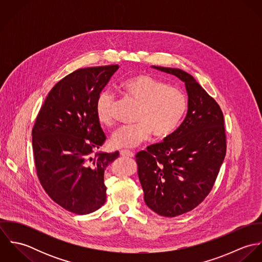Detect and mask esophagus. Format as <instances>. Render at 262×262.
<instances>
[{
    "label": "esophagus",
    "mask_w": 262,
    "mask_h": 262,
    "mask_svg": "<svg viewBox=\"0 0 262 262\" xmlns=\"http://www.w3.org/2000/svg\"><path fill=\"white\" fill-rule=\"evenodd\" d=\"M120 154L123 157H134V153L132 151H130V150H121Z\"/></svg>",
    "instance_id": "34e87169"
}]
</instances>
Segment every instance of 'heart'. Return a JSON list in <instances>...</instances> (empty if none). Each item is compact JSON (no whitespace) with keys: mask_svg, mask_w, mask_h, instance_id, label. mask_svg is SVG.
I'll list each match as a JSON object with an SVG mask.
<instances>
[{"mask_svg":"<svg viewBox=\"0 0 262 262\" xmlns=\"http://www.w3.org/2000/svg\"><path fill=\"white\" fill-rule=\"evenodd\" d=\"M121 86L139 106L135 116L137 123L121 126L113 132L110 142L114 148H133L148 139L152 132L157 138H165L177 130L187 111V98L182 91L145 74L129 76ZM113 103L110 92L103 91L99 95L96 114L101 124L112 123Z\"/></svg>","mask_w":262,"mask_h":262,"instance_id":"b5f03b06","label":"heart"}]
</instances>
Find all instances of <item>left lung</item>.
Instances as JSON below:
<instances>
[{
  "mask_svg": "<svg viewBox=\"0 0 262 262\" xmlns=\"http://www.w3.org/2000/svg\"><path fill=\"white\" fill-rule=\"evenodd\" d=\"M185 82L187 114L163 142L136 154L144 201L153 212L176 217L194 209L211 191L226 155L224 117L193 76L179 69L151 67Z\"/></svg>",
  "mask_w": 262,
  "mask_h": 262,
  "instance_id": "left-lung-1",
  "label": "left lung"
}]
</instances>
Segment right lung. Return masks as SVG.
Returning <instances> with one entry per match:
<instances>
[{
  "label": "right lung",
  "instance_id": "right-lung-1",
  "mask_svg": "<svg viewBox=\"0 0 262 262\" xmlns=\"http://www.w3.org/2000/svg\"><path fill=\"white\" fill-rule=\"evenodd\" d=\"M119 66L77 70L49 92L32 130L38 179L63 209L85 215L106 202L104 173L119 157L98 150L106 136L97 119L96 102Z\"/></svg>",
  "mask_w": 262,
  "mask_h": 262
}]
</instances>
